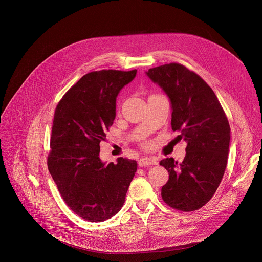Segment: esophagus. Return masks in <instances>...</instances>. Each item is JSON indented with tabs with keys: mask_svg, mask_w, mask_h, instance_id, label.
<instances>
[{
	"mask_svg": "<svg viewBox=\"0 0 262 262\" xmlns=\"http://www.w3.org/2000/svg\"><path fill=\"white\" fill-rule=\"evenodd\" d=\"M138 164H139V166L144 167V166H150V165H157L158 162L157 160L154 158H141L138 161Z\"/></svg>",
	"mask_w": 262,
	"mask_h": 262,
	"instance_id": "1",
	"label": "esophagus"
}]
</instances>
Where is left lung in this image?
<instances>
[{"label": "left lung", "mask_w": 262, "mask_h": 262, "mask_svg": "<svg viewBox=\"0 0 262 262\" xmlns=\"http://www.w3.org/2000/svg\"><path fill=\"white\" fill-rule=\"evenodd\" d=\"M169 98L171 126L186 146L182 163L160 162L169 172L163 201L173 209L190 211L205 206L216 191L227 166L231 129L214 92L195 73L169 63L146 72Z\"/></svg>", "instance_id": "left-lung-1"}]
</instances>
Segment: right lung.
Wrapping results in <instances>:
<instances>
[{
  "mask_svg": "<svg viewBox=\"0 0 262 262\" xmlns=\"http://www.w3.org/2000/svg\"><path fill=\"white\" fill-rule=\"evenodd\" d=\"M136 76L137 70L89 73L55 108L49 171L68 207L89 222H103L121 209L137 172L135 160L120 157L107 164L99 156V144L115 118L116 98Z\"/></svg>",
  "mask_w": 262,
  "mask_h": 262,
  "instance_id": "add662e5",
  "label": "right lung"
}]
</instances>
